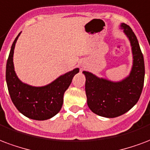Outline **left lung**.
<instances>
[{
    "label": "left lung",
    "mask_w": 150,
    "mask_h": 150,
    "mask_svg": "<svg viewBox=\"0 0 150 150\" xmlns=\"http://www.w3.org/2000/svg\"><path fill=\"white\" fill-rule=\"evenodd\" d=\"M121 28L132 47L133 66L129 75L119 82H113L83 71L87 105L93 113L102 117H116L129 111L137 103L144 85L145 64L137 37L127 24L122 23Z\"/></svg>",
    "instance_id": "1"
}]
</instances>
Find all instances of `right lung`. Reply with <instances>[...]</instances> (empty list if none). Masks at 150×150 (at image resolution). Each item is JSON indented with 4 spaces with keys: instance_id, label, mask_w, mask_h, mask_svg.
Segmentation results:
<instances>
[{
    "instance_id": "right-lung-1",
    "label": "right lung",
    "mask_w": 150,
    "mask_h": 150,
    "mask_svg": "<svg viewBox=\"0 0 150 150\" xmlns=\"http://www.w3.org/2000/svg\"><path fill=\"white\" fill-rule=\"evenodd\" d=\"M13 41L6 64V83L10 97L22 115L34 120L49 119L57 115L64 103V92L79 69L75 68L44 86H33L19 79L14 71L13 53L16 40Z\"/></svg>"
}]
</instances>
